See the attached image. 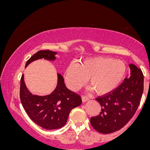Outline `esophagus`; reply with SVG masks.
I'll return each mask as SVG.
<instances>
[{"instance_id":"1","label":"esophagus","mask_w":150,"mask_h":150,"mask_svg":"<svg viewBox=\"0 0 150 150\" xmlns=\"http://www.w3.org/2000/svg\"><path fill=\"white\" fill-rule=\"evenodd\" d=\"M88 100H89V98L87 96H85V95H82V102H86Z\"/></svg>"}]
</instances>
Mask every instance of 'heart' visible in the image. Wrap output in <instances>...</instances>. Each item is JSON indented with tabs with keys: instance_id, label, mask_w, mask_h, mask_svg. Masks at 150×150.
Masks as SVG:
<instances>
[{
	"instance_id": "b5f03b06",
	"label": "heart",
	"mask_w": 150,
	"mask_h": 150,
	"mask_svg": "<svg viewBox=\"0 0 150 150\" xmlns=\"http://www.w3.org/2000/svg\"><path fill=\"white\" fill-rule=\"evenodd\" d=\"M126 73L127 66L122 61L96 57L84 59L80 65L69 64L65 70L64 78L71 91L79 89L88 78L90 89H94L99 95H105L120 84Z\"/></svg>"
}]
</instances>
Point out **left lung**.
Instances as JSON below:
<instances>
[{
	"instance_id": "left-lung-1",
	"label": "left lung",
	"mask_w": 150,
	"mask_h": 150,
	"mask_svg": "<svg viewBox=\"0 0 150 150\" xmlns=\"http://www.w3.org/2000/svg\"><path fill=\"white\" fill-rule=\"evenodd\" d=\"M131 76L126 78L116 89L99 96L101 111L91 117L90 122L97 131L109 134L122 129L134 116L139 105L144 92V74L141 69L129 65Z\"/></svg>"
}]
</instances>
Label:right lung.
<instances>
[{
    "label": "right lung",
    "instance_id": "add662e5",
    "mask_svg": "<svg viewBox=\"0 0 150 150\" xmlns=\"http://www.w3.org/2000/svg\"><path fill=\"white\" fill-rule=\"evenodd\" d=\"M56 52L45 50L39 51L27 61L25 67L39 59L53 61ZM20 100L30 118L43 129H57L66 125L69 114L73 108L82 103L79 95L66 87L64 78L57 74V84L51 94L45 96L33 95L25 86L23 75L21 78Z\"/></svg>",
    "mask_w": 150,
    "mask_h": 150
}]
</instances>
